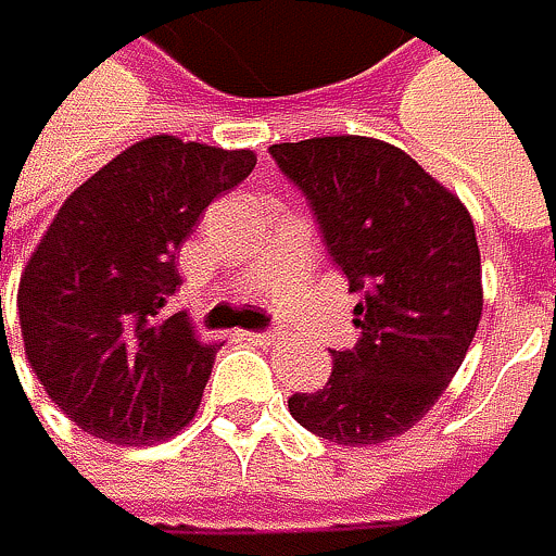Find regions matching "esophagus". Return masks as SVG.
Segmentation results:
<instances>
[{
  "instance_id": "esophagus-1",
  "label": "esophagus",
  "mask_w": 556,
  "mask_h": 556,
  "mask_svg": "<svg viewBox=\"0 0 556 556\" xmlns=\"http://www.w3.org/2000/svg\"><path fill=\"white\" fill-rule=\"evenodd\" d=\"M247 340H253V343H273V337L276 333H269V330H250V333H243Z\"/></svg>"
}]
</instances>
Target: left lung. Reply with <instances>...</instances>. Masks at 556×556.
I'll return each instance as SVG.
<instances>
[{"label": "left lung", "mask_w": 556, "mask_h": 556, "mask_svg": "<svg viewBox=\"0 0 556 556\" xmlns=\"http://www.w3.org/2000/svg\"><path fill=\"white\" fill-rule=\"evenodd\" d=\"M269 156L306 197L319 237L359 296L350 350H330L324 390L293 393L309 433L383 443L446 390L480 324V250L467 206L403 149L367 136L276 142Z\"/></svg>", "instance_id": "left-lung-1"}]
</instances>
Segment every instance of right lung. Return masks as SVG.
<instances>
[{
	"instance_id": "1",
	"label": "right lung",
	"mask_w": 556,
	"mask_h": 556,
	"mask_svg": "<svg viewBox=\"0 0 556 556\" xmlns=\"http://www.w3.org/2000/svg\"><path fill=\"white\" fill-rule=\"evenodd\" d=\"M256 166L250 149L153 136L62 203L18 283L26 356L86 433L153 443L197 417L219 343L169 313L176 253L200 213Z\"/></svg>"
}]
</instances>
